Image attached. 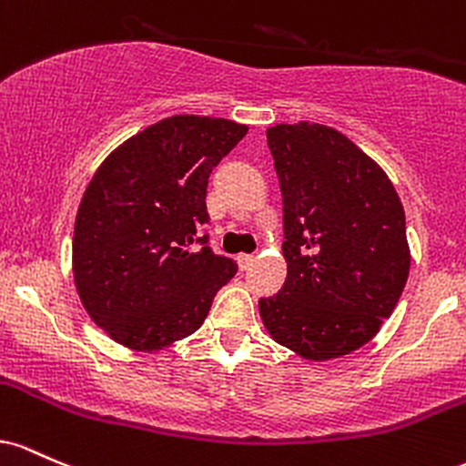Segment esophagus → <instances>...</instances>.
Here are the masks:
<instances>
[{
    "mask_svg": "<svg viewBox=\"0 0 466 466\" xmlns=\"http://www.w3.org/2000/svg\"><path fill=\"white\" fill-rule=\"evenodd\" d=\"M253 261H255V255H248V253H242L238 258V264L242 270H248L250 266H253Z\"/></svg>",
    "mask_w": 466,
    "mask_h": 466,
    "instance_id": "34e87169",
    "label": "esophagus"
}]
</instances>
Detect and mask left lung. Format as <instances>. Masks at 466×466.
Wrapping results in <instances>:
<instances>
[{
    "label": "left lung",
    "mask_w": 466,
    "mask_h": 466,
    "mask_svg": "<svg viewBox=\"0 0 466 466\" xmlns=\"http://www.w3.org/2000/svg\"><path fill=\"white\" fill-rule=\"evenodd\" d=\"M284 198V286L259 315L281 346L334 359L365 346L410 273L405 211L385 171L319 123L266 132Z\"/></svg>",
    "instance_id": "obj_1"
}]
</instances>
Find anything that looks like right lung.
Here are the masks:
<instances>
[{
    "instance_id": "add662e5",
    "label": "right lung",
    "mask_w": 466,
    "mask_h": 466,
    "mask_svg": "<svg viewBox=\"0 0 466 466\" xmlns=\"http://www.w3.org/2000/svg\"><path fill=\"white\" fill-rule=\"evenodd\" d=\"M247 132L233 120L171 116L94 174L75 222V284L87 315L120 346L158 350L189 337L238 273L200 231L208 176Z\"/></svg>"
}]
</instances>
